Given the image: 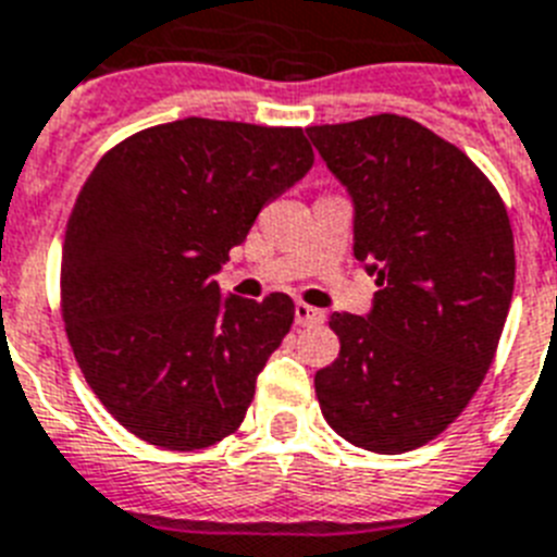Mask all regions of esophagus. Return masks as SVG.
Segmentation results:
<instances>
[{
  "instance_id": "esophagus-1",
  "label": "esophagus",
  "mask_w": 557,
  "mask_h": 557,
  "mask_svg": "<svg viewBox=\"0 0 557 557\" xmlns=\"http://www.w3.org/2000/svg\"><path fill=\"white\" fill-rule=\"evenodd\" d=\"M322 317L325 314L314 306H306V302H297V306H294V320L300 322V325H314V322H322Z\"/></svg>"
}]
</instances>
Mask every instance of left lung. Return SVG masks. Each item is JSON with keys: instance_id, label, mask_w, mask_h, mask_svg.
Segmentation results:
<instances>
[{"instance_id": "8db88e82", "label": "left lung", "mask_w": 557, "mask_h": 557, "mask_svg": "<svg viewBox=\"0 0 557 557\" xmlns=\"http://www.w3.org/2000/svg\"><path fill=\"white\" fill-rule=\"evenodd\" d=\"M354 207L368 314H331L339 357L317 371L325 422L350 445L408 453L467 408L507 320V209L470 158L401 115L306 129Z\"/></svg>"}]
</instances>
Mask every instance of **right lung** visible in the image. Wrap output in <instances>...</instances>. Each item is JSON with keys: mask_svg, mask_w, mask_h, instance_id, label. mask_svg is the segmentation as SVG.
Returning a JSON list of instances; mask_svg holds the SVG:
<instances>
[{"mask_svg": "<svg viewBox=\"0 0 557 557\" xmlns=\"http://www.w3.org/2000/svg\"><path fill=\"white\" fill-rule=\"evenodd\" d=\"M314 163L302 129L184 119L110 149L78 191L62 306L84 380L129 433L200 450L240 428L294 322L288 294H223L228 249Z\"/></svg>", "mask_w": 557, "mask_h": 557, "instance_id": "add662e5", "label": "right lung"}]
</instances>
